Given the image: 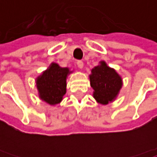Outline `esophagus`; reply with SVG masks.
<instances>
[{"mask_svg": "<svg viewBox=\"0 0 157 157\" xmlns=\"http://www.w3.org/2000/svg\"><path fill=\"white\" fill-rule=\"evenodd\" d=\"M76 65H77V66H78L79 68L80 69H82L83 68V62L81 61V60H78V61L76 62Z\"/></svg>", "mask_w": 157, "mask_h": 157, "instance_id": "obj_1", "label": "esophagus"}]
</instances>
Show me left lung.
Segmentation results:
<instances>
[{"label":"left lung","instance_id":"1","mask_svg":"<svg viewBox=\"0 0 157 157\" xmlns=\"http://www.w3.org/2000/svg\"><path fill=\"white\" fill-rule=\"evenodd\" d=\"M92 96L96 102L107 105L114 102L123 86V79L115 69L109 67L104 60L92 69L89 75Z\"/></svg>","mask_w":157,"mask_h":157}]
</instances>
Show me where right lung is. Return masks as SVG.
<instances>
[{
	"instance_id": "obj_1",
	"label": "right lung",
	"mask_w": 157,
	"mask_h": 157,
	"mask_svg": "<svg viewBox=\"0 0 157 157\" xmlns=\"http://www.w3.org/2000/svg\"><path fill=\"white\" fill-rule=\"evenodd\" d=\"M72 72L69 67H61L52 62L35 79L39 99L50 106L60 103L66 93V80Z\"/></svg>"
}]
</instances>
